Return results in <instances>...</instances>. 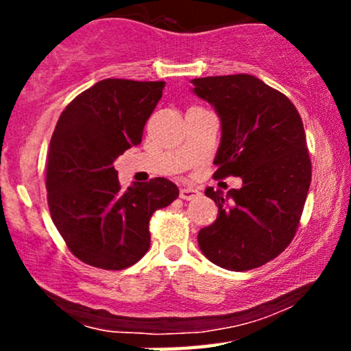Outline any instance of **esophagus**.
Wrapping results in <instances>:
<instances>
[{"label":"esophagus","instance_id":"esophagus-1","mask_svg":"<svg viewBox=\"0 0 351 351\" xmlns=\"http://www.w3.org/2000/svg\"><path fill=\"white\" fill-rule=\"evenodd\" d=\"M199 195V191L193 186H183L180 189V198L181 199H193Z\"/></svg>","mask_w":351,"mask_h":351}]
</instances>
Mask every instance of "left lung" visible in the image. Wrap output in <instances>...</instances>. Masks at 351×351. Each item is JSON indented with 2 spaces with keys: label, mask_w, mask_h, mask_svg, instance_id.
Returning a JSON list of instances; mask_svg holds the SVG:
<instances>
[{
  "label": "left lung",
  "mask_w": 351,
  "mask_h": 351,
  "mask_svg": "<svg viewBox=\"0 0 351 351\" xmlns=\"http://www.w3.org/2000/svg\"><path fill=\"white\" fill-rule=\"evenodd\" d=\"M193 94L215 107L221 122L216 178L243 180L239 189L206 188L217 206L199 229L201 252L228 271H249L291 244L312 180L304 123L293 104L249 74L193 79Z\"/></svg>",
  "instance_id": "1"
}]
</instances>
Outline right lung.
<instances>
[{
	"label": "right lung",
	"mask_w": 351,
	"mask_h": 351,
	"mask_svg": "<svg viewBox=\"0 0 351 351\" xmlns=\"http://www.w3.org/2000/svg\"><path fill=\"white\" fill-rule=\"evenodd\" d=\"M165 82L104 79L79 94L58 120L47 155V204L77 259L107 271L130 267L150 247L148 223L178 198L175 183L153 178L120 189L115 160L142 143Z\"/></svg>",
	"instance_id": "1"
}]
</instances>
